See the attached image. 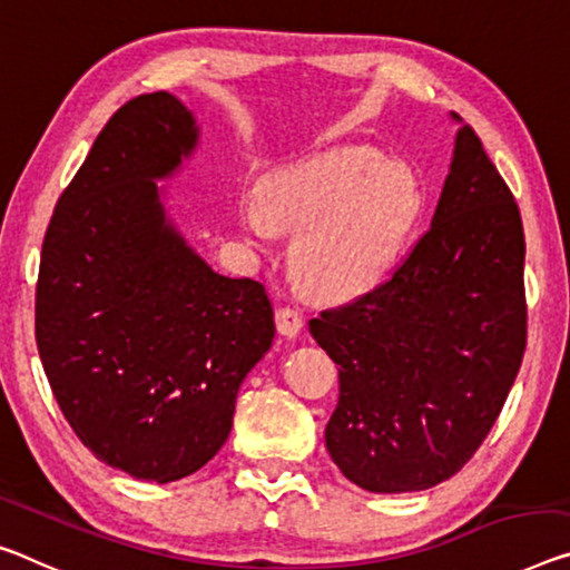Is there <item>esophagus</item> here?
<instances>
[{"label": "esophagus", "mask_w": 570, "mask_h": 570, "mask_svg": "<svg viewBox=\"0 0 570 570\" xmlns=\"http://www.w3.org/2000/svg\"><path fill=\"white\" fill-rule=\"evenodd\" d=\"M275 323H277L279 334L287 336V338H293V336L301 334L303 326H305L303 313L295 311V308H279V311L275 313Z\"/></svg>", "instance_id": "esophagus-1"}]
</instances>
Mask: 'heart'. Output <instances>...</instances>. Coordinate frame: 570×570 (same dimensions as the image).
<instances>
[{
    "instance_id": "b5f03b06",
    "label": "heart",
    "mask_w": 570,
    "mask_h": 570,
    "mask_svg": "<svg viewBox=\"0 0 570 570\" xmlns=\"http://www.w3.org/2000/svg\"><path fill=\"white\" fill-rule=\"evenodd\" d=\"M420 212V180L397 157L372 147L334 150L279 165L259 194L236 206L242 232L267 244L297 232L293 267L323 297L370 293L395 267Z\"/></svg>"
}]
</instances>
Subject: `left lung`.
Wrapping results in <instances>:
<instances>
[{"instance_id": "8db88e82", "label": "left lung", "mask_w": 570, "mask_h": 570, "mask_svg": "<svg viewBox=\"0 0 570 570\" xmlns=\"http://www.w3.org/2000/svg\"><path fill=\"white\" fill-rule=\"evenodd\" d=\"M431 229L387 283L311 321L338 364L326 449L366 492H423L463 469L520 372V208L459 114Z\"/></svg>"}]
</instances>
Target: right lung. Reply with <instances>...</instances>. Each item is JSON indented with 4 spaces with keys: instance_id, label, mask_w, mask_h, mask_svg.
I'll return each instance as SVG.
<instances>
[{
    "instance_id": "obj_1",
    "label": "right lung",
    "mask_w": 570,
    "mask_h": 570,
    "mask_svg": "<svg viewBox=\"0 0 570 570\" xmlns=\"http://www.w3.org/2000/svg\"><path fill=\"white\" fill-rule=\"evenodd\" d=\"M194 111L142 94L107 121L42 242L35 338L60 410L96 459L168 484L212 461L275 338L265 285L226 277L165 206L198 147Z\"/></svg>"
}]
</instances>
